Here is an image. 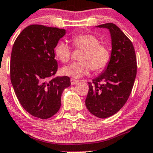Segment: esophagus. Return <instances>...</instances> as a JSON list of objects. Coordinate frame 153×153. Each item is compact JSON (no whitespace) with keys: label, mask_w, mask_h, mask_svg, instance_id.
<instances>
[{"label":"esophagus","mask_w":153,"mask_h":153,"mask_svg":"<svg viewBox=\"0 0 153 153\" xmlns=\"http://www.w3.org/2000/svg\"><path fill=\"white\" fill-rule=\"evenodd\" d=\"M78 82V81H77V80L74 79V78H71V85H76Z\"/></svg>","instance_id":"obj_1"}]
</instances>
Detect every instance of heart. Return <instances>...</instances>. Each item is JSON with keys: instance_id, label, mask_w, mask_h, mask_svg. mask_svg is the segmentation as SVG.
<instances>
[{"instance_id": "1", "label": "heart", "mask_w": 153, "mask_h": 153, "mask_svg": "<svg viewBox=\"0 0 153 153\" xmlns=\"http://www.w3.org/2000/svg\"><path fill=\"white\" fill-rule=\"evenodd\" d=\"M74 46L84 50L81 56V62H73L61 70L62 75L72 78H81L88 75L91 70L100 72L110 60L109 47L100 43L97 37L91 34H83L72 38ZM57 59L62 62L69 61L72 55L71 48L65 41H59L55 48Z\"/></svg>"}]
</instances>
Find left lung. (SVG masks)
Listing matches in <instances>:
<instances>
[{"label": "left lung", "mask_w": 153, "mask_h": 153, "mask_svg": "<svg viewBox=\"0 0 153 153\" xmlns=\"http://www.w3.org/2000/svg\"><path fill=\"white\" fill-rule=\"evenodd\" d=\"M97 27L109 29L112 52L103 72L93 79V84L88 82L85 105L91 114L106 118L118 112L128 100L137 75V59L132 42L117 25L105 23Z\"/></svg>", "instance_id": "1"}]
</instances>
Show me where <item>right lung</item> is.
Here are the masks:
<instances>
[{
    "instance_id": "right-lung-1",
    "label": "right lung",
    "mask_w": 153,
    "mask_h": 153,
    "mask_svg": "<svg viewBox=\"0 0 153 153\" xmlns=\"http://www.w3.org/2000/svg\"><path fill=\"white\" fill-rule=\"evenodd\" d=\"M65 30L31 25L14 42L10 59V80L19 101L32 116L47 119L61 105V96L71 85L69 77L51 79L57 71L54 48Z\"/></svg>"
}]
</instances>
